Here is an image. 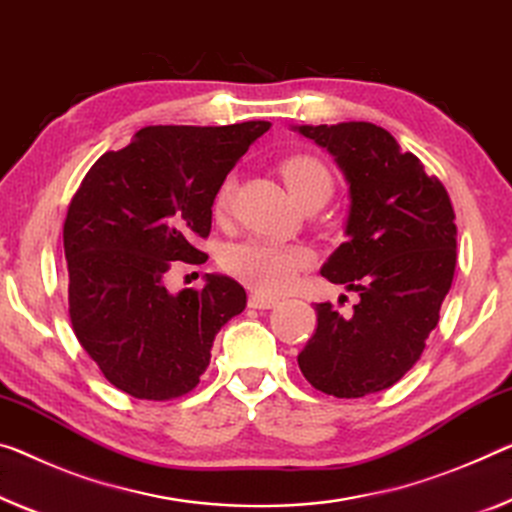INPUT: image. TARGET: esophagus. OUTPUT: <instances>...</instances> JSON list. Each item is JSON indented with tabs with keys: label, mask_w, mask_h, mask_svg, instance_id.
Returning <instances> with one entry per match:
<instances>
[{
	"label": "esophagus",
	"mask_w": 512,
	"mask_h": 512,
	"mask_svg": "<svg viewBox=\"0 0 512 512\" xmlns=\"http://www.w3.org/2000/svg\"><path fill=\"white\" fill-rule=\"evenodd\" d=\"M249 306L251 309H272V306H277V300L274 297H267L263 293H251L249 295Z\"/></svg>",
	"instance_id": "1"
}]
</instances>
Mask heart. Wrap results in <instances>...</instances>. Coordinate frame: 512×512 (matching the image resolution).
<instances>
[{
	"label": "heart",
	"instance_id": "heart-1",
	"mask_svg": "<svg viewBox=\"0 0 512 512\" xmlns=\"http://www.w3.org/2000/svg\"><path fill=\"white\" fill-rule=\"evenodd\" d=\"M281 176L286 180L288 190L295 194L297 201L306 196L329 190L332 192V174L318 157L297 153L286 157L279 164ZM233 199V180L224 178L219 183L215 196H212V215L224 219L231 208ZM311 263V254L304 247L297 245H277L270 240H242L238 245H231L224 251L222 265L224 270L233 274L235 279L245 281L258 293L279 295L286 290L297 272Z\"/></svg>",
	"mask_w": 512,
	"mask_h": 512
}]
</instances>
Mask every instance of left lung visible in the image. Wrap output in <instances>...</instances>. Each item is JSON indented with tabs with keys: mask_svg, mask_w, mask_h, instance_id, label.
Instances as JSON below:
<instances>
[{
	"mask_svg": "<svg viewBox=\"0 0 512 512\" xmlns=\"http://www.w3.org/2000/svg\"><path fill=\"white\" fill-rule=\"evenodd\" d=\"M295 130L327 148L350 185L348 240L320 272L359 295L345 318L316 304V334L297 364L327 396L361 398L410 371L437 327L455 272V212L442 180L380 125Z\"/></svg>",
	"mask_w": 512,
	"mask_h": 512,
	"instance_id": "left-lung-1",
	"label": "left lung"
}]
</instances>
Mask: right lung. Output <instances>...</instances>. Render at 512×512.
<instances>
[{
	"label": "right lung",
	"instance_id": "right-lung-1",
	"mask_svg": "<svg viewBox=\"0 0 512 512\" xmlns=\"http://www.w3.org/2000/svg\"><path fill=\"white\" fill-rule=\"evenodd\" d=\"M267 121L219 128L148 125L89 169L68 206L64 251L73 332L102 375L139 400L190 393L219 329L247 306L238 281L171 295L164 281L208 254L212 196ZM180 260V264H174Z\"/></svg>",
	"mask_w": 512,
	"mask_h": 512
}]
</instances>
